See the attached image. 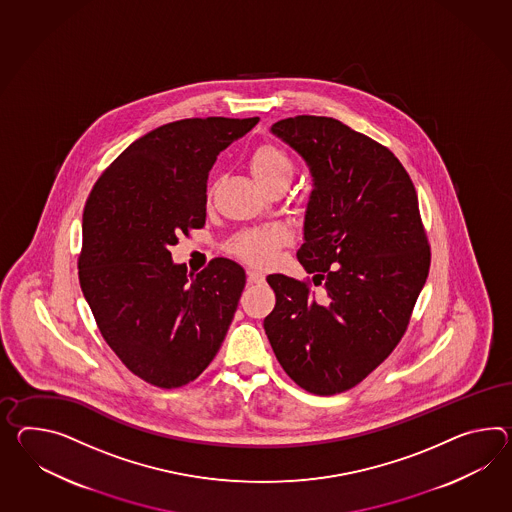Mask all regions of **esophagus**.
Segmentation results:
<instances>
[{
	"instance_id": "esophagus-1",
	"label": "esophagus",
	"mask_w": 512,
	"mask_h": 512,
	"mask_svg": "<svg viewBox=\"0 0 512 512\" xmlns=\"http://www.w3.org/2000/svg\"><path fill=\"white\" fill-rule=\"evenodd\" d=\"M264 281V274L257 270H248V285H259Z\"/></svg>"
}]
</instances>
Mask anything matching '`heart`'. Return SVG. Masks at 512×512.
Listing matches in <instances>:
<instances>
[{"label":"heart","mask_w":512,"mask_h":512,"mask_svg":"<svg viewBox=\"0 0 512 512\" xmlns=\"http://www.w3.org/2000/svg\"><path fill=\"white\" fill-rule=\"evenodd\" d=\"M250 170L255 181L264 190L277 183H290L294 175V163L287 151L275 144H262L251 153ZM287 242V233L279 227L246 233L238 237L233 244V251L240 259L250 264H266L274 257L275 250Z\"/></svg>","instance_id":"obj_1"}]
</instances>
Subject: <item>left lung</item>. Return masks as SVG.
<instances>
[{
    "label": "left lung",
    "mask_w": 512,
    "mask_h": 512,
    "mask_svg": "<svg viewBox=\"0 0 512 512\" xmlns=\"http://www.w3.org/2000/svg\"><path fill=\"white\" fill-rule=\"evenodd\" d=\"M272 133L311 170L296 255L324 292L268 275L275 307L264 331L296 385L333 396L359 385L398 346L431 251L411 177L392 151L325 116L285 118Z\"/></svg>",
    "instance_id": "8db88e82"
}]
</instances>
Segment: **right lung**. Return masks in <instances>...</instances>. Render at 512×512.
<instances>
[{
    "label": "right lung",
    "instance_id": "right-lung-1",
    "mask_svg": "<svg viewBox=\"0 0 512 512\" xmlns=\"http://www.w3.org/2000/svg\"><path fill=\"white\" fill-rule=\"evenodd\" d=\"M257 122L211 116L161 125L125 148L88 196L81 290L105 342L155 387L194 381L233 322L244 268L218 257L194 277L170 248L205 225L212 164Z\"/></svg>",
    "mask_w": 512,
    "mask_h": 512
}]
</instances>
